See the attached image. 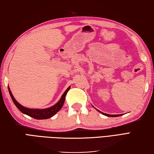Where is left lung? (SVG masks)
Instances as JSON below:
<instances>
[{
	"label": "left lung",
	"mask_w": 154,
	"mask_h": 154,
	"mask_svg": "<svg viewBox=\"0 0 154 154\" xmlns=\"http://www.w3.org/2000/svg\"><path fill=\"white\" fill-rule=\"evenodd\" d=\"M97 111L99 112H100V113H102L103 115H105V116H106V117H119V116H121V115H123V114H121V115H109V114H106V113H104V112H101V111H98V110H97Z\"/></svg>",
	"instance_id": "1"
}]
</instances>
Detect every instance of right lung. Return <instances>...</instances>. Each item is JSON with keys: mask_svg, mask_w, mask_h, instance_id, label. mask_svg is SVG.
Returning <instances> with one entry per match:
<instances>
[{"mask_svg": "<svg viewBox=\"0 0 154 154\" xmlns=\"http://www.w3.org/2000/svg\"><path fill=\"white\" fill-rule=\"evenodd\" d=\"M69 88H70V86H69L68 88L66 89V91L63 92V94H62V97L60 98V100L56 104H55L54 105L51 107H49V108L40 109H29L21 105V104L17 102L15 98H14L12 92H11L10 90V88L8 86V92H9L11 97L12 98L14 104H15V106L17 107V109H18L21 112H23V114L27 115L32 118L35 119H47L51 118L53 117L54 115H56V113L62 108L63 104L64 103L65 101L66 95L67 94V92H68Z\"/></svg>", "mask_w": 154, "mask_h": 154, "instance_id": "obj_1", "label": "right lung"}]
</instances>
